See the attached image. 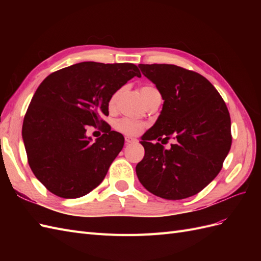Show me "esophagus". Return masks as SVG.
Listing matches in <instances>:
<instances>
[{"mask_svg":"<svg viewBox=\"0 0 261 261\" xmlns=\"http://www.w3.org/2000/svg\"><path fill=\"white\" fill-rule=\"evenodd\" d=\"M135 141H137L136 138H133V137H130V136H126V137H125V143H126V144L135 143Z\"/></svg>","mask_w":261,"mask_h":261,"instance_id":"34e87169","label":"esophagus"}]
</instances>
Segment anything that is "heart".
<instances>
[{"mask_svg": "<svg viewBox=\"0 0 261 261\" xmlns=\"http://www.w3.org/2000/svg\"><path fill=\"white\" fill-rule=\"evenodd\" d=\"M122 92V89L120 90H116L111 97L109 99V107L110 108H114L117 98L120 96V93ZM140 93L141 96H143L146 105H148L150 101L153 100L156 97H160V92L158 91L156 88L152 86H145L143 88L140 89ZM115 128L121 132L125 135H137L140 132H143V129L146 127L147 124L144 122H139V121H134L130 120V118H120V120H117L115 122Z\"/></svg>", "mask_w": 261, "mask_h": 261, "instance_id": "1", "label": "heart"}]
</instances>
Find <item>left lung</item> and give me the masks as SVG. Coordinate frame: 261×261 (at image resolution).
<instances>
[{
  "mask_svg": "<svg viewBox=\"0 0 261 261\" xmlns=\"http://www.w3.org/2000/svg\"><path fill=\"white\" fill-rule=\"evenodd\" d=\"M164 100L155 124L141 137L145 156L136 165L143 186L169 200L198 194L222 169L231 149V117L225 102L200 74L172 64H139ZM173 138L170 149L158 139Z\"/></svg>",
  "mask_w": 261,
  "mask_h": 261,
  "instance_id": "left-lung-1",
  "label": "left lung"
}]
</instances>
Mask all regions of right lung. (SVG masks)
<instances>
[{
  "instance_id": "right-lung-1",
  "label": "right lung",
  "mask_w": 261,
  "mask_h": 261,
  "mask_svg": "<svg viewBox=\"0 0 261 261\" xmlns=\"http://www.w3.org/2000/svg\"><path fill=\"white\" fill-rule=\"evenodd\" d=\"M132 63L82 62L50 74L38 87L22 123V140L35 176L52 194L78 198L106 177L124 146L111 130L109 99L133 77ZM104 125L96 142L85 136L86 125Z\"/></svg>"
}]
</instances>
